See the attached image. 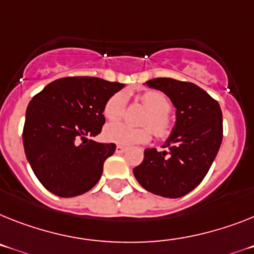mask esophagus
<instances>
[{
    "label": "esophagus",
    "instance_id": "34e87169",
    "mask_svg": "<svg viewBox=\"0 0 254 254\" xmlns=\"http://www.w3.org/2000/svg\"><path fill=\"white\" fill-rule=\"evenodd\" d=\"M125 151H127V147L120 146V144H119V146L116 147V152L117 153H124V152H125Z\"/></svg>",
    "mask_w": 254,
    "mask_h": 254
}]
</instances>
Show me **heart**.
I'll return each instance as SVG.
<instances>
[{"label":"heart","instance_id":"1","mask_svg":"<svg viewBox=\"0 0 254 254\" xmlns=\"http://www.w3.org/2000/svg\"><path fill=\"white\" fill-rule=\"evenodd\" d=\"M140 101L144 107L150 111V115H147L143 120V125L151 127L156 137L167 138L172 133V127H173L172 121L168 116L172 108L168 98L160 91L150 90L140 97ZM125 108H127V97L123 93H116L106 102L103 114L110 121H117L123 119ZM103 134L108 142L120 146L147 143L152 137L149 127H130L123 123L108 124L104 127Z\"/></svg>","mask_w":254,"mask_h":254}]
</instances>
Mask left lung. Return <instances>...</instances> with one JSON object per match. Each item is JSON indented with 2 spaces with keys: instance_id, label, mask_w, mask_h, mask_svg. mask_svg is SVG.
Segmentation results:
<instances>
[{
  "instance_id": "8db88e82",
  "label": "left lung",
  "mask_w": 254,
  "mask_h": 254,
  "mask_svg": "<svg viewBox=\"0 0 254 254\" xmlns=\"http://www.w3.org/2000/svg\"><path fill=\"white\" fill-rule=\"evenodd\" d=\"M163 91L176 108V124L164 151L146 148L134 177L144 190L176 199L192 191L206 176L222 142L218 102L192 82L159 77L146 82Z\"/></svg>"
}]
</instances>
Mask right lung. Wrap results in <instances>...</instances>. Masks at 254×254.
Here are the masks:
<instances>
[{
    "label": "right lung",
    "instance_id": "obj_1",
    "mask_svg": "<svg viewBox=\"0 0 254 254\" xmlns=\"http://www.w3.org/2000/svg\"><path fill=\"white\" fill-rule=\"evenodd\" d=\"M125 86L99 77L53 81L32 98L25 112V156L42 186L61 197L91 190L101 180L103 164L115 143L91 138L106 123V102Z\"/></svg>",
    "mask_w": 254,
    "mask_h": 254
}]
</instances>
